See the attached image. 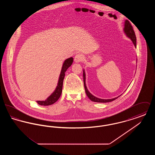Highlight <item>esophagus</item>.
<instances>
[{
  "instance_id": "1",
  "label": "esophagus",
  "mask_w": 155,
  "mask_h": 155,
  "mask_svg": "<svg viewBox=\"0 0 155 155\" xmlns=\"http://www.w3.org/2000/svg\"><path fill=\"white\" fill-rule=\"evenodd\" d=\"M84 56L80 53L76 54L74 58V61L75 63H80V62L84 61Z\"/></svg>"
}]
</instances>
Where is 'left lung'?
I'll use <instances>...</instances> for the list:
<instances>
[{"label":"left lung","mask_w":155,"mask_h":155,"mask_svg":"<svg viewBox=\"0 0 155 155\" xmlns=\"http://www.w3.org/2000/svg\"><path fill=\"white\" fill-rule=\"evenodd\" d=\"M124 30V32L125 34V35L128 37L129 38L131 39V40L133 41V44L134 45L135 47L137 48V39H136V36H135V32L133 30V27L131 25V24H130V21L127 20H126L125 21H124V27L123 28ZM83 78H84V87H85V92H86V94L89 97V99L92 101V102H98V103H107V102H110L111 101H114L115 99H116L117 98H118L119 96L118 97H114L113 99H100V98H97L95 96H94L93 95H92L88 90V89L87 88V86H86V84H85V79H86V77H85V71L84 70L83 71Z\"/></svg>","instance_id":"obj_1"}]
</instances>
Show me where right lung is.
I'll return each mask as SVG.
<instances>
[{"label":"right lung","mask_w":155,"mask_h":155,"mask_svg":"<svg viewBox=\"0 0 155 155\" xmlns=\"http://www.w3.org/2000/svg\"><path fill=\"white\" fill-rule=\"evenodd\" d=\"M73 62V58H70L68 59H66L64 62L63 63V64L62 66L61 73L60 74L59 77V81L58 85L56 88L55 91L53 92L51 95L49 96L45 101H37V103L42 105V106H49L55 103L60 97V95L62 92V88H63V80L65 76V72L67 70L68 67L71 66L72 63Z\"/></svg>","instance_id":"add662e5"}]
</instances>
